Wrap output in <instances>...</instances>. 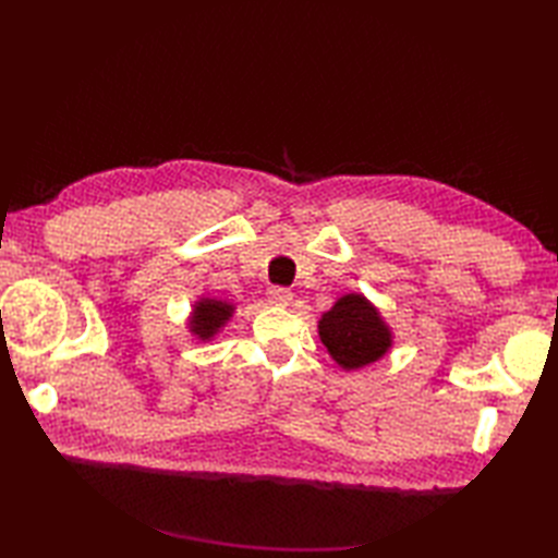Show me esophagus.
Returning a JSON list of instances; mask_svg holds the SVG:
<instances>
[{"label": "esophagus", "instance_id": "1", "mask_svg": "<svg viewBox=\"0 0 558 558\" xmlns=\"http://www.w3.org/2000/svg\"><path fill=\"white\" fill-rule=\"evenodd\" d=\"M268 302L276 304V306H288L292 300V292L288 288H280V286H272L268 288Z\"/></svg>", "mask_w": 558, "mask_h": 558}]
</instances>
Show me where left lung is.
Wrapping results in <instances>:
<instances>
[{"label": "left lung", "mask_w": 558, "mask_h": 558, "mask_svg": "<svg viewBox=\"0 0 558 558\" xmlns=\"http://www.w3.org/2000/svg\"><path fill=\"white\" fill-rule=\"evenodd\" d=\"M318 336L330 357L345 369H360L376 362L390 345L388 328L362 294H345L338 300L333 310L318 322Z\"/></svg>", "instance_id": "obj_1"}]
</instances>
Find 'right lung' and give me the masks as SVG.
<instances>
[{
	"instance_id": "add662e5",
	"label": "right lung",
	"mask_w": 558,
	"mask_h": 558,
	"mask_svg": "<svg viewBox=\"0 0 558 558\" xmlns=\"http://www.w3.org/2000/svg\"><path fill=\"white\" fill-rule=\"evenodd\" d=\"M230 314H232V304L216 302V300L198 302L194 310V318H192L194 333L201 340H208L225 322H228Z\"/></svg>"
}]
</instances>
